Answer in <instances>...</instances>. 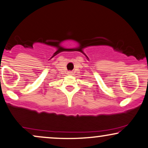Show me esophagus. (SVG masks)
Listing matches in <instances>:
<instances>
[{"label": "esophagus", "instance_id": "1", "mask_svg": "<svg viewBox=\"0 0 148 148\" xmlns=\"http://www.w3.org/2000/svg\"><path fill=\"white\" fill-rule=\"evenodd\" d=\"M72 73H73L72 71H68V72H67V74L69 75H72Z\"/></svg>", "mask_w": 148, "mask_h": 148}]
</instances>
